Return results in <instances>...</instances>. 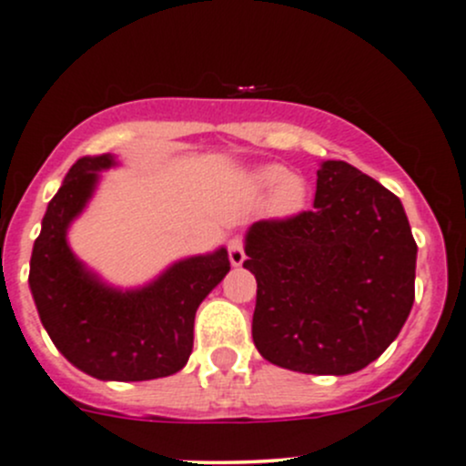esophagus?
<instances>
[{
	"label": "esophagus",
	"instance_id": "1",
	"mask_svg": "<svg viewBox=\"0 0 466 466\" xmlns=\"http://www.w3.org/2000/svg\"><path fill=\"white\" fill-rule=\"evenodd\" d=\"M228 257H229V261H232V266H241V263L246 261V243H243L241 237L229 238Z\"/></svg>",
	"mask_w": 466,
	"mask_h": 466
}]
</instances>
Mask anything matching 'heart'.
I'll use <instances>...</instances> for the list:
<instances>
[{"label":"heart","mask_w":466,"mask_h":466,"mask_svg":"<svg viewBox=\"0 0 466 466\" xmlns=\"http://www.w3.org/2000/svg\"><path fill=\"white\" fill-rule=\"evenodd\" d=\"M255 185L259 189L275 191V207L281 214H295L304 207L307 200V185L302 177L289 176L284 167L279 164H268L255 173Z\"/></svg>","instance_id":"obj_1"}]
</instances>
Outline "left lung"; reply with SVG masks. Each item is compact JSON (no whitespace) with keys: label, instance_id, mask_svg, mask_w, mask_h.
I'll return each mask as SVG.
<instances>
[{"label":"left lung","instance_id":"1","mask_svg":"<svg viewBox=\"0 0 466 466\" xmlns=\"http://www.w3.org/2000/svg\"><path fill=\"white\" fill-rule=\"evenodd\" d=\"M246 255L257 279L252 340L293 372H359L415 302L417 243L401 200L340 159L318 171L313 209L252 225Z\"/></svg>","mask_w":466,"mask_h":466}]
</instances>
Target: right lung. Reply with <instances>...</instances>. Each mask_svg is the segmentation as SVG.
Returning <instances> with one entry per match:
<instances>
[{
  "mask_svg": "<svg viewBox=\"0 0 466 466\" xmlns=\"http://www.w3.org/2000/svg\"><path fill=\"white\" fill-rule=\"evenodd\" d=\"M110 155L81 157L51 198L31 255L37 313L60 354L101 380H150L180 372L194 350L200 302L228 275V250L177 261L139 290L101 284L67 246V228L92 196Z\"/></svg>",
  "mask_w": 466,
  "mask_h": 466,
  "instance_id": "obj_1",
  "label": "right lung"
}]
</instances>
